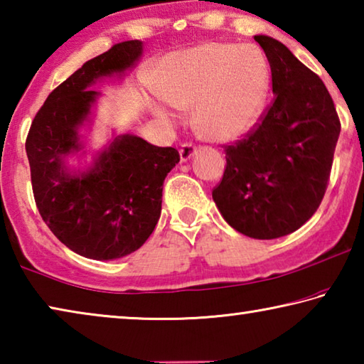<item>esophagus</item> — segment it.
Wrapping results in <instances>:
<instances>
[{
    "label": "esophagus",
    "mask_w": 364,
    "mask_h": 364,
    "mask_svg": "<svg viewBox=\"0 0 364 364\" xmlns=\"http://www.w3.org/2000/svg\"><path fill=\"white\" fill-rule=\"evenodd\" d=\"M196 151H197V147H196L194 144L184 143V144L181 146V149H180V159H181V162H186V160H189L191 157L194 156Z\"/></svg>",
    "instance_id": "esophagus-1"
}]
</instances>
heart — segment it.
I'll list each match as a JSON object with an SVG mask.
<instances>
[{
	"label": "heart",
	"instance_id": "b5f03b06",
	"mask_svg": "<svg viewBox=\"0 0 364 364\" xmlns=\"http://www.w3.org/2000/svg\"><path fill=\"white\" fill-rule=\"evenodd\" d=\"M269 88V69L254 45L207 43L164 59L157 72L160 100L176 110H191L196 132L215 143L244 136L260 117ZM164 120L170 115L154 106Z\"/></svg>",
	"mask_w": 364,
	"mask_h": 364
}]
</instances>
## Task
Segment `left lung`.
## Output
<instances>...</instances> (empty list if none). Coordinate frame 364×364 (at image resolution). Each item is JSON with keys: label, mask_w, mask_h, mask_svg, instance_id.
Listing matches in <instances>:
<instances>
[{"label": "left lung", "mask_w": 364, "mask_h": 364, "mask_svg": "<svg viewBox=\"0 0 364 364\" xmlns=\"http://www.w3.org/2000/svg\"><path fill=\"white\" fill-rule=\"evenodd\" d=\"M267 54L273 102L245 138L226 146L212 197L226 223L254 239L297 231L328 188L341 120L323 80L281 41L255 35Z\"/></svg>", "instance_id": "obj_1"}]
</instances>
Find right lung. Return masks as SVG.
Listing matches in <instances>:
<instances>
[{
    "label": "right lung",
    "mask_w": 364,
    "mask_h": 364,
    "mask_svg": "<svg viewBox=\"0 0 364 364\" xmlns=\"http://www.w3.org/2000/svg\"><path fill=\"white\" fill-rule=\"evenodd\" d=\"M141 53L143 41L130 40L85 63L46 97L26 141L41 218L60 242L93 260L125 257L147 241L160 218L165 176L180 162L175 147L122 134L88 170L67 165L83 149L78 130L100 96L90 86L130 69Z\"/></svg>",
    "instance_id": "right-lung-1"
}]
</instances>
